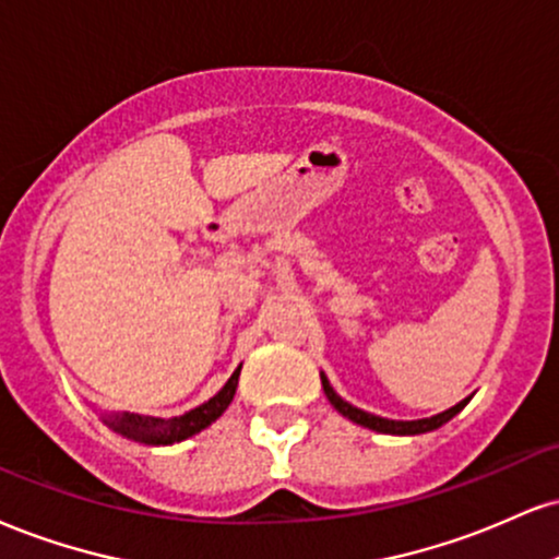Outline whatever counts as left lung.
Instances as JSON below:
<instances>
[{
  "instance_id": "obj_1",
  "label": "left lung",
  "mask_w": 559,
  "mask_h": 559,
  "mask_svg": "<svg viewBox=\"0 0 559 559\" xmlns=\"http://www.w3.org/2000/svg\"><path fill=\"white\" fill-rule=\"evenodd\" d=\"M320 380H322V390H325L328 401H331V406L335 408L338 414H344L346 419H352L354 425H361L367 429H374V432H382V435H425V432H432V429L448 425L450 419H453L455 414L461 412L463 406H466L468 401H472V395L468 399H463L461 403H455L453 408H448V412L442 414H435V416H427V419H414V421H401V419H385V416H374L365 412V408H356L352 403L341 399L338 393H335L331 382H328L325 372H320Z\"/></svg>"
}]
</instances>
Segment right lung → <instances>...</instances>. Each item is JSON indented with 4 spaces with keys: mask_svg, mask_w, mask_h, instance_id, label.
<instances>
[{
    "mask_svg": "<svg viewBox=\"0 0 559 559\" xmlns=\"http://www.w3.org/2000/svg\"><path fill=\"white\" fill-rule=\"evenodd\" d=\"M239 372L241 365L234 369L231 378L226 380V385L213 395L211 401L200 403L198 408H190L187 414L171 416V419H156V416H143V414H130V412H98V419L104 421L111 432L127 437V440L143 442V445H174V442L187 440V437L203 432L205 427H211L221 414L226 412L228 403L234 401L239 385Z\"/></svg>",
    "mask_w": 559,
    "mask_h": 559,
    "instance_id": "right-lung-1",
    "label": "right lung"
}]
</instances>
